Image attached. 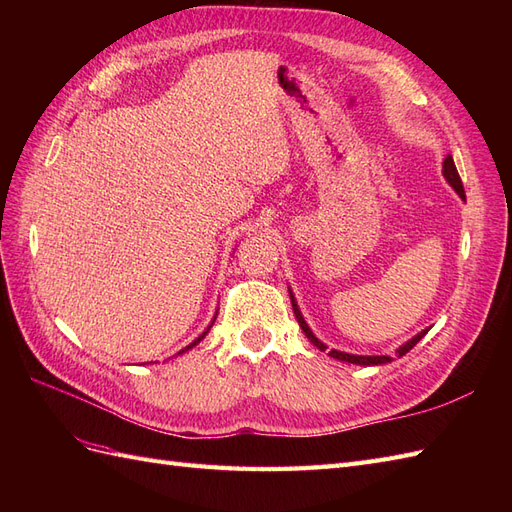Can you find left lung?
<instances>
[{
  "label": "left lung",
  "mask_w": 512,
  "mask_h": 512,
  "mask_svg": "<svg viewBox=\"0 0 512 512\" xmlns=\"http://www.w3.org/2000/svg\"><path fill=\"white\" fill-rule=\"evenodd\" d=\"M442 175H444V179L453 185L455 188V192L461 196V198H466V192H463V183H461V179H459V173H457V166H455V162H453V158L451 156H446L444 158V164H442ZM290 292V303H292V309H294V316H297V322H299V327L303 329V333L307 335V339L309 342H312L318 350H327V346H324L320 339L312 333V329L307 327V322H305V318H303V314H301V309H299V305H297V301H294V294H292V290H288ZM427 331L429 329H425V331H421L418 335H414L410 342H406L404 346H399L397 348V354L399 356H404L406 352H410L418 342H421V339L427 335ZM329 356H333V359H337V361H346V363H352V365H384V363H391L393 359L391 356H384V354H380V356H361V354H348V352H339V350H329Z\"/></svg>",
  "instance_id": "1"
}]
</instances>
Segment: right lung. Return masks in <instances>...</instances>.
Listing matches in <instances>:
<instances>
[{
	"label": "right lung",
	"instance_id": "add662e5",
	"mask_svg": "<svg viewBox=\"0 0 512 512\" xmlns=\"http://www.w3.org/2000/svg\"><path fill=\"white\" fill-rule=\"evenodd\" d=\"M213 322H215V318H213V320H211V324H213ZM211 324H209V329H211ZM209 329H207V331H205V333H203V335H198V337H196V339H194V342H192V344H190V346H185V348H183V350H179V354H183V352H188V350H190V348H194V346H196V344H200V342H203V339H205V335H207V333H209Z\"/></svg>",
	"mask_w": 512,
	"mask_h": 512
}]
</instances>
